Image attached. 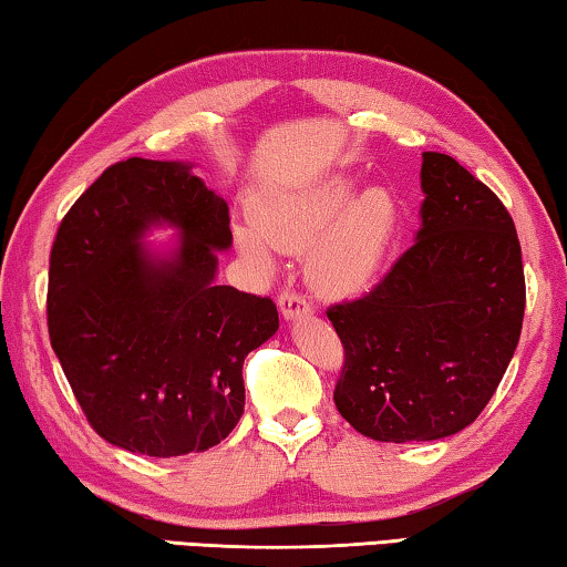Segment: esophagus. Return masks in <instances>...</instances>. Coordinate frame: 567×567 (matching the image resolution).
<instances>
[{
	"label": "esophagus",
	"instance_id": "obj_1",
	"mask_svg": "<svg viewBox=\"0 0 567 567\" xmlns=\"http://www.w3.org/2000/svg\"><path fill=\"white\" fill-rule=\"evenodd\" d=\"M278 309H281V317L286 321H296V319H303V317H311V303L303 299L301 293L296 291H284L278 296Z\"/></svg>",
	"mask_w": 567,
	"mask_h": 567
}]
</instances>
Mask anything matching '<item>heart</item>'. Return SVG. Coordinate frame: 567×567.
<instances>
[{
    "label": "heart",
    "instance_id": "obj_1",
    "mask_svg": "<svg viewBox=\"0 0 567 567\" xmlns=\"http://www.w3.org/2000/svg\"><path fill=\"white\" fill-rule=\"evenodd\" d=\"M354 175H327L281 190L256 210V223L236 228L238 248L271 268L276 248L301 250L306 278L319 293L347 299L367 289L392 244L399 206L386 188L359 193Z\"/></svg>",
    "mask_w": 567,
    "mask_h": 567
}]
</instances>
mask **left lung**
Returning a JSON list of instances; mask_svg holds the SVG:
<instances>
[{"label": "left lung", "instance_id": "8db88e82", "mask_svg": "<svg viewBox=\"0 0 567 567\" xmlns=\"http://www.w3.org/2000/svg\"><path fill=\"white\" fill-rule=\"evenodd\" d=\"M414 246L364 299L331 306L347 351L339 414L377 442H432L485 410L525 313L523 250L503 203L450 155L422 153Z\"/></svg>", "mask_w": 567, "mask_h": 567}]
</instances>
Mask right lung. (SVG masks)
Listing matches in <instances>:
<instances>
[{
	"label": "right lung",
	"mask_w": 567,
	"mask_h": 567,
	"mask_svg": "<svg viewBox=\"0 0 567 567\" xmlns=\"http://www.w3.org/2000/svg\"><path fill=\"white\" fill-rule=\"evenodd\" d=\"M188 161L130 157L64 216L50 341L102 440L147 457L206 452L246 404L244 359L278 331L271 299L218 286L228 206ZM176 238L151 245L153 229Z\"/></svg>",
	"instance_id": "right-lung-1"
}]
</instances>
